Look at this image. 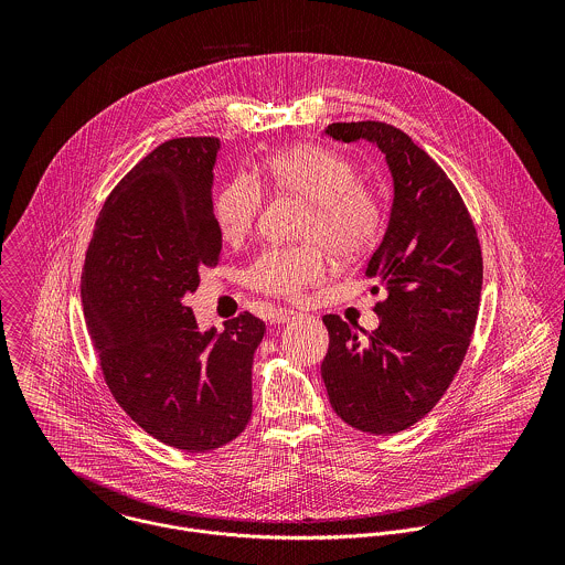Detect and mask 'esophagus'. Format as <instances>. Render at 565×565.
<instances>
[{
    "label": "esophagus",
    "mask_w": 565,
    "mask_h": 565,
    "mask_svg": "<svg viewBox=\"0 0 565 565\" xmlns=\"http://www.w3.org/2000/svg\"><path fill=\"white\" fill-rule=\"evenodd\" d=\"M298 318V311H294V309H274L271 313H269V322L271 323H289L294 322Z\"/></svg>",
    "instance_id": "1"
}]
</instances>
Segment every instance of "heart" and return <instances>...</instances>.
Segmentation results:
<instances>
[{
	"mask_svg": "<svg viewBox=\"0 0 565 565\" xmlns=\"http://www.w3.org/2000/svg\"><path fill=\"white\" fill-rule=\"evenodd\" d=\"M263 173L278 191L307 200L300 237L313 242L263 249L247 271L254 289L296 300L326 280L323 244L337 260L348 263L381 242L385 228L381 195L354 180V167L343 157L320 146H296L269 157L263 162ZM260 200V186L245 175L235 178L217 195L215 222L224 242L239 243L249 235Z\"/></svg>",
	"mask_w": 565,
	"mask_h": 565,
	"instance_id": "heart-1",
	"label": "heart"
}]
</instances>
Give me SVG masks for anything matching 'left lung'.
<instances>
[{
	"label": "left lung",
	"instance_id": "1",
	"mask_svg": "<svg viewBox=\"0 0 565 565\" xmlns=\"http://www.w3.org/2000/svg\"><path fill=\"white\" fill-rule=\"evenodd\" d=\"M334 141L376 146L394 180L385 237L365 278L387 298L379 328L323 316L330 334L322 379L334 413L363 433L392 435L422 419L450 387L477 326L483 256L472 217L444 169L383 121L330 124Z\"/></svg>",
	"mask_w": 565,
	"mask_h": 565
}]
</instances>
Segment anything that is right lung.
<instances>
[{
    "label": "right lung",
    "instance_id": "obj_1",
    "mask_svg": "<svg viewBox=\"0 0 565 565\" xmlns=\"http://www.w3.org/2000/svg\"><path fill=\"white\" fill-rule=\"evenodd\" d=\"M220 139L164 141L108 195L82 267L84 320L106 385L152 437L206 452L252 415V361L265 323L252 313L200 330L184 296L217 265L213 211Z\"/></svg>",
    "mask_w": 565,
    "mask_h": 565
}]
</instances>
